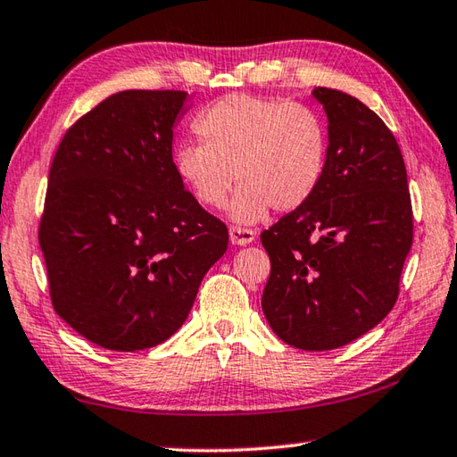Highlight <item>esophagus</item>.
Segmentation results:
<instances>
[{
    "mask_svg": "<svg viewBox=\"0 0 457 457\" xmlns=\"http://www.w3.org/2000/svg\"><path fill=\"white\" fill-rule=\"evenodd\" d=\"M229 239H231V244H234V245H247V244H252L253 239H256V231L231 226L229 228Z\"/></svg>",
    "mask_w": 457,
    "mask_h": 457,
    "instance_id": "1",
    "label": "esophagus"
}]
</instances>
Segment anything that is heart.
<instances>
[{"label": "heart", "instance_id": "b5f03b06", "mask_svg": "<svg viewBox=\"0 0 457 457\" xmlns=\"http://www.w3.org/2000/svg\"><path fill=\"white\" fill-rule=\"evenodd\" d=\"M205 143H183L175 169L201 205L220 210L242 183L229 213L256 223L290 213L319 191L327 169V129L312 108L252 95H228L197 114Z\"/></svg>", "mask_w": 457, "mask_h": 457}]
</instances>
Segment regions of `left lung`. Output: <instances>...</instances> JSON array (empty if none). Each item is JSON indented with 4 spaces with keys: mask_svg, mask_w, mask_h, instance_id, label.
Masks as SVG:
<instances>
[{
    "mask_svg": "<svg viewBox=\"0 0 457 457\" xmlns=\"http://www.w3.org/2000/svg\"><path fill=\"white\" fill-rule=\"evenodd\" d=\"M327 169L304 207L262 231L270 278L262 311L286 345L330 351L377 327L399 296L413 244L407 171L395 137L351 95L319 87Z\"/></svg>",
    "mask_w": 457,
    "mask_h": 457,
    "instance_id": "8db88e82",
    "label": "left lung"
}]
</instances>
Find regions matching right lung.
<instances>
[{
    "instance_id": "1",
    "label": "right lung",
    "mask_w": 457,
    "mask_h": 457,
    "mask_svg": "<svg viewBox=\"0 0 457 457\" xmlns=\"http://www.w3.org/2000/svg\"><path fill=\"white\" fill-rule=\"evenodd\" d=\"M183 90H122L66 130L54 154L40 247L52 306L108 351L157 346L179 330L228 250L226 223L173 163Z\"/></svg>"
}]
</instances>
